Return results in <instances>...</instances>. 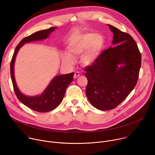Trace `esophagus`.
Segmentation results:
<instances>
[{
	"label": "esophagus",
	"instance_id": "1",
	"mask_svg": "<svg viewBox=\"0 0 155 155\" xmlns=\"http://www.w3.org/2000/svg\"><path fill=\"white\" fill-rule=\"evenodd\" d=\"M80 72H75V74H74V78H77L79 75H80Z\"/></svg>",
	"mask_w": 155,
	"mask_h": 155
}]
</instances>
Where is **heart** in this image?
Instances as JSON below:
<instances>
[{
    "instance_id": "obj_1",
    "label": "heart",
    "mask_w": 155,
    "mask_h": 155,
    "mask_svg": "<svg viewBox=\"0 0 155 155\" xmlns=\"http://www.w3.org/2000/svg\"><path fill=\"white\" fill-rule=\"evenodd\" d=\"M104 44V37L99 34H87L73 41L68 47V54H63L62 61L72 65L74 59L81 56V62L85 65L93 64L99 58Z\"/></svg>"
}]
</instances>
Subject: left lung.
Here are the masks:
<instances>
[{
  "label": "left lung",
  "mask_w": 155,
  "mask_h": 155,
  "mask_svg": "<svg viewBox=\"0 0 155 155\" xmlns=\"http://www.w3.org/2000/svg\"><path fill=\"white\" fill-rule=\"evenodd\" d=\"M108 26L114 34L115 47L104 50L93 64L84 68L86 96L94 107L101 110L115 108L134 89L142 59L136 42L129 34Z\"/></svg>",
  "instance_id": "8db88e82"
}]
</instances>
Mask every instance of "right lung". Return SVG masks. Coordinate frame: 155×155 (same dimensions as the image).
<instances>
[{"mask_svg": "<svg viewBox=\"0 0 155 155\" xmlns=\"http://www.w3.org/2000/svg\"><path fill=\"white\" fill-rule=\"evenodd\" d=\"M56 29L51 27L48 29L36 32L22 40L16 46L10 63V75L15 94L24 105L38 112H48L56 108L62 101L68 85L73 81L74 73L55 77L45 90L39 96H28L22 94L16 85L14 75V64L16 54L25 43L47 38L50 34Z\"/></svg>", "mask_w": 155, "mask_h": 155, "instance_id": "right-lung-1", "label": "right lung"}]
</instances>
